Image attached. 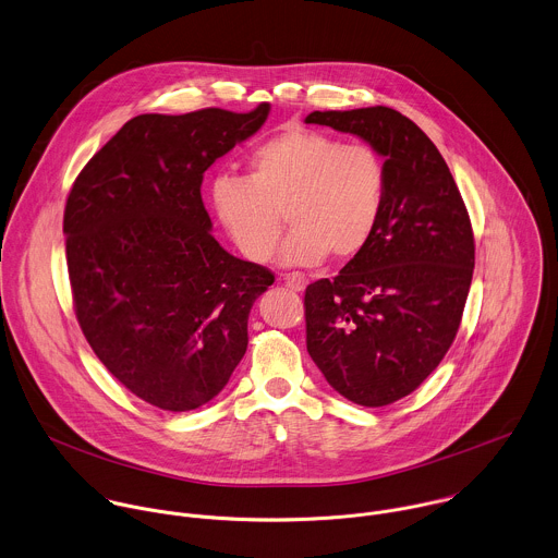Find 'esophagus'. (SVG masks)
I'll return each mask as SVG.
<instances>
[{
    "label": "esophagus",
    "instance_id": "34e87169",
    "mask_svg": "<svg viewBox=\"0 0 558 558\" xmlns=\"http://www.w3.org/2000/svg\"><path fill=\"white\" fill-rule=\"evenodd\" d=\"M280 278L287 282V287H291L293 291H304L306 287V278L302 274H280Z\"/></svg>",
    "mask_w": 558,
    "mask_h": 558
}]
</instances>
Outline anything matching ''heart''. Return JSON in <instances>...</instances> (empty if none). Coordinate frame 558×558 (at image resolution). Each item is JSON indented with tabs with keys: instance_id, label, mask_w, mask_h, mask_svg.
Instances as JSON below:
<instances>
[{
	"instance_id": "b5f03b06",
	"label": "heart",
	"mask_w": 558,
	"mask_h": 558,
	"mask_svg": "<svg viewBox=\"0 0 558 558\" xmlns=\"http://www.w3.org/2000/svg\"><path fill=\"white\" fill-rule=\"evenodd\" d=\"M387 202V165L367 143H339L308 128H289L247 158V178L217 175L210 208L230 243L252 263H267L293 228L282 265H319L328 254L356 258L374 239Z\"/></svg>"
}]
</instances>
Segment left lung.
Listing matches in <instances>:
<instances>
[{"instance_id":"left-lung-1","label":"left lung","mask_w":558,"mask_h":558,"mask_svg":"<svg viewBox=\"0 0 558 558\" xmlns=\"http://www.w3.org/2000/svg\"><path fill=\"white\" fill-rule=\"evenodd\" d=\"M306 123L367 141L387 165L369 245L337 278L306 287V350L328 385L361 407L413 393L450 350L474 274V232L435 143L387 106L315 110Z\"/></svg>"}]
</instances>
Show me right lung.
I'll return each mask as SVG.
<instances>
[{
  "label": "right lung",
  "mask_w": 558,
  "mask_h": 558,
  "mask_svg": "<svg viewBox=\"0 0 558 558\" xmlns=\"http://www.w3.org/2000/svg\"><path fill=\"white\" fill-rule=\"evenodd\" d=\"M204 108L130 119L80 171L64 206L77 324L104 367L171 413L210 402L247 350V317L274 274L210 234L204 171L260 130Z\"/></svg>",
  "instance_id": "1"
}]
</instances>
